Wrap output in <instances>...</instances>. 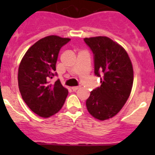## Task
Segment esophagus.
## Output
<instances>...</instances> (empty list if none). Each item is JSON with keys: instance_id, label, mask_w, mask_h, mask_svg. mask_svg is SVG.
Instances as JSON below:
<instances>
[{"instance_id": "34e87169", "label": "esophagus", "mask_w": 155, "mask_h": 155, "mask_svg": "<svg viewBox=\"0 0 155 155\" xmlns=\"http://www.w3.org/2000/svg\"><path fill=\"white\" fill-rule=\"evenodd\" d=\"M71 89H72V91H75L78 89H79V87L78 86H74V87H71Z\"/></svg>"}]
</instances>
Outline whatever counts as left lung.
Returning <instances> with one entry per match:
<instances>
[{"mask_svg":"<svg viewBox=\"0 0 155 155\" xmlns=\"http://www.w3.org/2000/svg\"><path fill=\"white\" fill-rule=\"evenodd\" d=\"M94 53V74L102 77L101 86L86 100L88 113L98 120L113 118L130 95L134 68L128 53L121 45L106 36L84 38Z\"/></svg>","mask_w":155,"mask_h":155,"instance_id":"obj_1","label":"left lung"}]
</instances>
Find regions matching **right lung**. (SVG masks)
<instances>
[{
  "label": "right lung",
  "instance_id": "1",
  "mask_svg": "<svg viewBox=\"0 0 155 155\" xmlns=\"http://www.w3.org/2000/svg\"><path fill=\"white\" fill-rule=\"evenodd\" d=\"M70 40L54 35L44 37L27 50L19 64L18 82L22 99L43 118L58 113L68 96V90L60 81L53 85L49 81L55 75L61 48Z\"/></svg>",
  "mask_w": 155,
  "mask_h": 155
}]
</instances>
